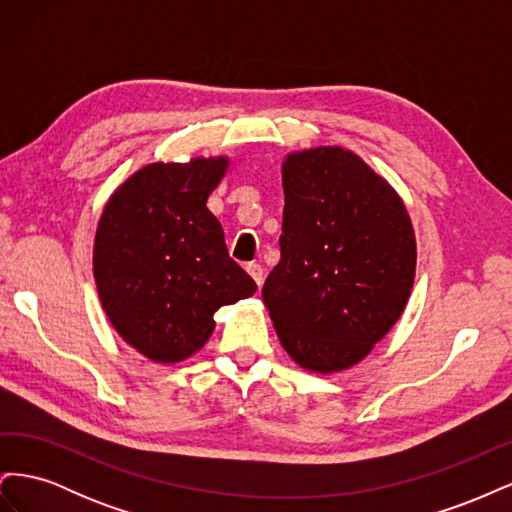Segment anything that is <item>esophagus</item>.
I'll return each mask as SVG.
<instances>
[{"label":"esophagus","mask_w":512,"mask_h":512,"mask_svg":"<svg viewBox=\"0 0 512 512\" xmlns=\"http://www.w3.org/2000/svg\"><path fill=\"white\" fill-rule=\"evenodd\" d=\"M247 273H250L252 277H254V282L258 284V286H262V282H265V269H262L258 262H247Z\"/></svg>","instance_id":"esophagus-1"}]
</instances>
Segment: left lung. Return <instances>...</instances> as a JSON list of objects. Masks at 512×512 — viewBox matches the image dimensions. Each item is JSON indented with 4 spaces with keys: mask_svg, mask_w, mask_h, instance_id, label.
Here are the masks:
<instances>
[{
    "mask_svg": "<svg viewBox=\"0 0 512 512\" xmlns=\"http://www.w3.org/2000/svg\"><path fill=\"white\" fill-rule=\"evenodd\" d=\"M282 181V256L262 299L292 359L329 374L359 363L404 312L414 230L391 185L342 147L288 156Z\"/></svg>",
    "mask_w": 512,
    "mask_h": 512,
    "instance_id": "8db88e82",
    "label": "left lung"
}]
</instances>
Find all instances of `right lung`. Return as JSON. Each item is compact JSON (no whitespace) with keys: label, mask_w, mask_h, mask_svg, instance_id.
I'll list each match as a JSON object with an SVG mask.
<instances>
[{"label":"right lung","mask_w":512,"mask_h":512,"mask_svg":"<svg viewBox=\"0 0 512 512\" xmlns=\"http://www.w3.org/2000/svg\"><path fill=\"white\" fill-rule=\"evenodd\" d=\"M226 166L224 158L149 164L104 207L94 245L100 301L119 335L153 361L188 359L222 305L256 292L207 207Z\"/></svg>","instance_id":"obj_1"}]
</instances>
